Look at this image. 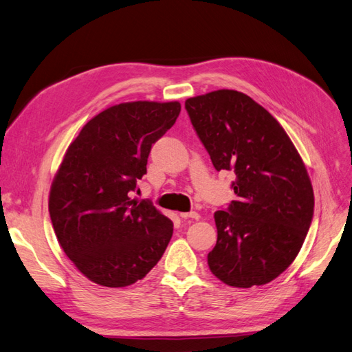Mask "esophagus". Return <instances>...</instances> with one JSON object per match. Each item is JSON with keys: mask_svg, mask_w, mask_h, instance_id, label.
<instances>
[{"mask_svg": "<svg viewBox=\"0 0 352 352\" xmlns=\"http://www.w3.org/2000/svg\"><path fill=\"white\" fill-rule=\"evenodd\" d=\"M182 219H195V220H199L200 219V214L197 212H183V213H179Z\"/></svg>", "mask_w": 352, "mask_h": 352, "instance_id": "obj_1", "label": "esophagus"}]
</instances>
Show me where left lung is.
<instances>
[{
    "label": "left lung",
    "mask_w": 352,
    "mask_h": 352,
    "mask_svg": "<svg viewBox=\"0 0 352 352\" xmlns=\"http://www.w3.org/2000/svg\"><path fill=\"white\" fill-rule=\"evenodd\" d=\"M184 107L216 170L236 175V200L214 213L210 272L239 288L270 283L294 261L313 220L305 164L277 119L243 92L219 89Z\"/></svg>",
    "instance_id": "left-lung-1"
}]
</instances>
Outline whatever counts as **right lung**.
Masks as SVG:
<instances>
[{"label":"right lung","mask_w":352,"mask_h":352,"mask_svg":"<svg viewBox=\"0 0 352 352\" xmlns=\"http://www.w3.org/2000/svg\"><path fill=\"white\" fill-rule=\"evenodd\" d=\"M180 103L136 100L102 111L69 144L48 209L62 250L88 280L126 287L162 258L173 223L129 193L146 173L152 144L173 126Z\"/></svg>","instance_id":"right-lung-1"}]
</instances>
